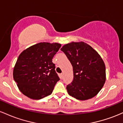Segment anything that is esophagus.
<instances>
[{"instance_id": "1", "label": "esophagus", "mask_w": 123, "mask_h": 123, "mask_svg": "<svg viewBox=\"0 0 123 123\" xmlns=\"http://www.w3.org/2000/svg\"><path fill=\"white\" fill-rule=\"evenodd\" d=\"M59 77H60V79H62V78H63V73L59 74Z\"/></svg>"}]
</instances>
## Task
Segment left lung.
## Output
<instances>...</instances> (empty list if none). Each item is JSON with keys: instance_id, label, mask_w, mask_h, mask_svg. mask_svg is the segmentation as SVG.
Masks as SVG:
<instances>
[{"instance_id": "1", "label": "left lung", "mask_w": 123, "mask_h": 123, "mask_svg": "<svg viewBox=\"0 0 123 123\" xmlns=\"http://www.w3.org/2000/svg\"><path fill=\"white\" fill-rule=\"evenodd\" d=\"M60 50L73 66V81L66 87L68 94L81 100L96 96L106 81L105 64L99 53L84 42L66 44Z\"/></svg>"}]
</instances>
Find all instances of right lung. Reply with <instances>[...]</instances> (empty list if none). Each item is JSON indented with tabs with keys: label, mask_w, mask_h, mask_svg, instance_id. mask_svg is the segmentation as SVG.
<instances>
[{
	"label": "right lung",
	"mask_w": 123,
	"mask_h": 123,
	"mask_svg": "<svg viewBox=\"0 0 123 123\" xmlns=\"http://www.w3.org/2000/svg\"><path fill=\"white\" fill-rule=\"evenodd\" d=\"M62 45L40 42L23 50L13 70L19 90L32 99H41L52 93L60 80L52 59Z\"/></svg>",
	"instance_id": "obj_1"
}]
</instances>
